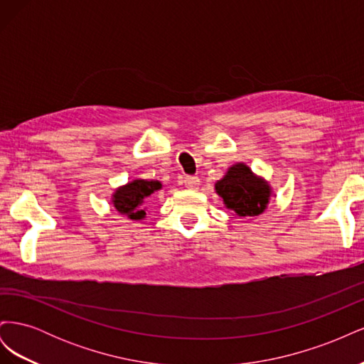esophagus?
<instances>
[{
	"mask_svg": "<svg viewBox=\"0 0 364 364\" xmlns=\"http://www.w3.org/2000/svg\"><path fill=\"white\" fill-rule=\"evenodd\" d=\"M183 185L188 190H197L200 185V179L197 178V176H186V178L183 179Z\"/></svg>",
	"mask_w": 364,
	"mask_h": 364,
	"instance_id": "obj_1",
	"label": "esophagus"
}]
</instances>
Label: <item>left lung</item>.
<instances>
[{
	"label": "left lung",
	"mask_w": 364,
	"mask_h": 364,
	"mask_svg": "<svg viewBox=\"0 0 364 364\" xmlns=\"http://www.w3.org/2000/svg\"><path fill=\"white\" fill-rule=\"evenodd\" d=\"M215 193L234 215L255 217L267 209L272 188L269 182L250 170L249 165L238 162L215 182Z\"/></svg>",
	"instance_id": "obj_1"
}]
</instances>
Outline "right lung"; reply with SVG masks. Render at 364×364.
Masks as SVG:
<instances>
[{
	"label": "right lung",
	"mask_w": 364,
	"mask_h": 364,
	"mask_svg": "<svg viewBox=\"0 0 364 364\" xmlns=\"http://www.w3.org/2000/svg\"><path fill=\"white\" fill-rule=\"evenodd\" d=\"M161 188L162 183L159 181L135 179L118 186L112 194V205L121 215L130 220H142L146 218V200Z\"/></svg>",
	"instance_id": "obj_1"
}]
</instances>
